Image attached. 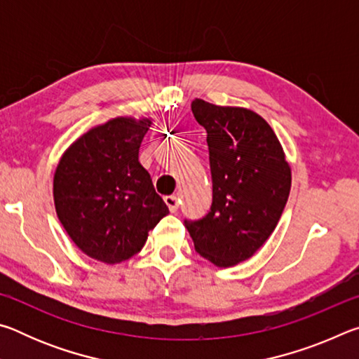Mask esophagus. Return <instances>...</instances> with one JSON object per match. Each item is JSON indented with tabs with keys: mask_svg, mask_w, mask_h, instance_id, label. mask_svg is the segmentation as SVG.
I'll use <instances>...</instances> for the list:
<instances>
[{
	"mask_svg": "<svg viewBox=\"0 0 359 359\" xmlns=\"http://www.w3.org/2000/svg\"><path fill=\"white\" fill-rule=\"evenodd\" d=\"M165 203L169 208V210L171 212H177L179 209V199L177 196H174V194H171V196H165Z\"/></svg>",
	"mask_w": 359,
	"mask_h": 359,
	"instance_id": "1",
	"label": "esophagus"
}]
</instances>
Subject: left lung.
<instances>
[{"label": "left lung", "mask_w": 359, "mask_h": 359, "mask_svg": "<svg viewBox=\"0 0 359 359\" xmlns=\"http://www.w3.org/2000/svg\"><path fill=\"white\" fill-rule=\"evenodd\" d=\"M208 131L214 196L208 214L187 220L194 250L215 266L250 258L276 229L288 201L291 171L264 118L241 107L191 102Z\"/></svg>", "instance_id": "1"}]
</instances>
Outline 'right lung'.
<instances>
[{
  "instance_id": "add662e5",
  "label": "right lung",
  "mask_w": 359,
  "mask_h": 359,
  "mask_svg": "<svg viewBox=\"0 0 359 359\" xmlns=\"http://www.w3.org/2000/svg\"><path fill=\"white\" fill-rule=\"evenodd\" d=\"M149 126V120L114 118L79 137L57 166L60 222L85 255L102 263L135 257L169 214L137 160Z\"/></svg>"
}]
</instances>
